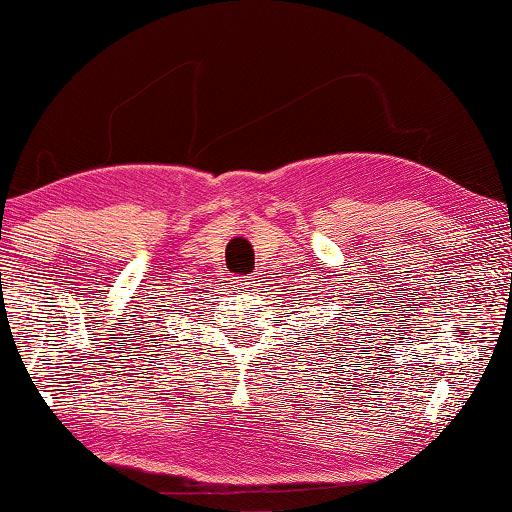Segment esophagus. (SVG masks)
<instances>
[{"label":"esophagus","mask_w":512,"mask_h":512,"mask_svg":"<svg viewBox=\"0 0 512 512\" xmlns=\"http://www.w3.org/2000/svg\"><path fill=\"white\" fill-rule=\"evenodd\" d=\"M255 282L257 277L255 275H244V277H232V287L241 289V291H255Z\"/></svg>","instance_id":"obj_1"}]
</instances>
